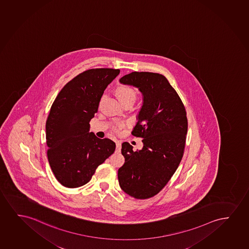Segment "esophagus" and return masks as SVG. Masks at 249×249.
Returning <instances> with one entry per match:
<instances>
[{"mask_svg":"<svg viewBox=\"0 0 249 249\" xmlns=\"http://www.w3.org/2000/svg\"><path fill=\"white\" fill-rule=\"evenodd\" d=\"M116 151H120L121 149H122V143H121V142L120 141H116Z\"/></svg>","mask_w":249,"mask_h":249,"instance_id":"esophagus-1","label":"esophagus"}]
</instances>
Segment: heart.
<instances>
[{"mask_svg": "<svg viewBox=\"0 0 249 249\" xmlns=\"http://www.w3.org/2000/svg\"><path fill=\"white\" fill-rule=\"evenodd\" d=\"M116 95L120 102L125 103L127 101H135L136 99V92L133 90L132 88L127 87V86H120L116 90ZM124 124L123 123H116V125L114 126V129L116 132H118L123 128Z\"/></svg>", "mask_w": 249, "mask_h": 249, "instance_id": "b5f03b06", "label": "heart"}]
</instances>
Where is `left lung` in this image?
Instances as JSON below:
<instances>
[{"mask_svg":"<svg viewBox=\"0 0 249 249\" xmlns=\"http://www.w3.org/2000/svg\"><path fill=\"white\" fill-rule=\"evenodd\" d=\"M120 82L136 87L143 94L132 134L143 139V146L134 151L129 143H123L125 162L118 170V180L126 194L148 199L163 189L180 163L187 134L186 110L175 89L160 74L132 72Z\"/></svg>","mask_w":249,"mask_h":249,"instance_id":"obj_1","label":"left lung"}]
</instances>
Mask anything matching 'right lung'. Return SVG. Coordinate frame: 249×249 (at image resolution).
<instances>
[{
  "label": "right lung",
  "mask_w": 249,
  "mask_h": 249,
  "mask_svg": "<svg viewBox=\"0 0 249 249\" xmlns=\"http://www.w3.org/2000/svg\"><path fill=\"white\" fill-rule=\"evenodd\" d=\"M120 70L91 69L72 79L58 92L46 123L48 159L57 180L67 188L89 183L96 168L116 150L109 139L89 133L107 86Z\"/></svg>",
  "instance_id": "1"
}]
</instances>
